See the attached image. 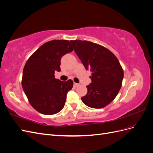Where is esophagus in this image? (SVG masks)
I'll use <instances>...</instances> for the list:
<instances>
[{
    "label": "esophagus",
    "instance_id": "esophagus-1",
    "mask_svg": "<svg viewBox=\"0 0 153 153\" xmlns=\"http://www.w3.org/2000/svg\"><path fill=\"white\" fill-rule=\"evenodd\" d=\"M78 85H79V84H77V83H75V82L73 83V86L75 87H78Z\"/></svg>",
    "mask_w": 153,
    "mask_h": 153
}]
</instances>
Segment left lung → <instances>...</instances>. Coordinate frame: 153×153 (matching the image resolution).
<instances>
[{
  "instance_id": "obj_1",
  "label": "left lung",
  "mask_w": 153,
  "mask_h": 153,
  "mask_svg": "<svg viewBox=\"0 0 153 153\" xmlns=\"http://www.w3.org/2000/svg\"><path fill=\"white\" fill-rule=\"evenodd\" d=\"M75 52L86 70L92 72L87 93L81 98L85 105L101 108L114 100L121 89L124 77L119 60L109 50L90 41H71Z\"/></svg>"
}]
</instances>
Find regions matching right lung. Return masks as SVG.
<instances>
[{
  "mask_svg": "<svg viewBox=\"0 0 153 153\" xmlns=\"http://www.w3.org/2000/svg\"><path fill=\"white\" fill-rule=\"evenodd\" d=\"M73 47L68 40H52L45 43L32 54L23 70L22 85L30 104L45 115L59 112L66 103V95L73 82L55 78V71H61V60Z\"/></svg>",
  "mask_w": 153,
  "mask_h": 153,
  "instance_id": "obj_1",
  "label": "right lung"
}]
</instances>
